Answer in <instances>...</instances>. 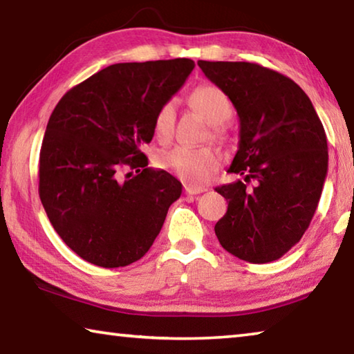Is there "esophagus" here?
I'll list each match as a JSON object with an SVG mask.
<instances>
[{
	"label": "esophagus",
	"mask_w": 354,
	"mask_h": 354,
	"mask_svg": "<svg viewBox=\"0 0 354 354\" xmlns=\"http://www.w3.org/2000/svg\"><path fill=\"white\" fill-rule=\"evenodd\" d=\"M205 190H206L205 187H196V185H190V184L184 185V192L187 195H198V194H203Z\"/></svg>",
	"instance_id": "1"
}]
</instances>
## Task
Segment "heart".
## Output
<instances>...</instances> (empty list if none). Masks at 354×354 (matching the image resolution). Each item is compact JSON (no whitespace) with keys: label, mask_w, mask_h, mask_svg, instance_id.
<instances>
[{"label":"heart","mask_w":354,"mask_h":354,"mask_svg":"<svg viewBox=\"0 0 354 354\" xmlns=\"http://www.w3.org/2000/svg\"><path fill=\"white\" fill-rule=\"evenodd\" d=\"M192 103L209 123H225L232 113L230 98L215 86H200L192 92ZM176 117L175 101H167L159 107L154 117V134L159 140H169L173 134ZM158 167L171 171L190 185H201L218 170L221 154L212 147L187 148L173 147L164 149L156 158Z\"/></svg>","instance_id":"obj_1"}]
</instances>
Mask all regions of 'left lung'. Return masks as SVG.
<instances>
[{
	"label": "left lung",
	"mask_w": 354,
	"mask_h": 354,
	"mask_svg": "<svg viewBox=\"0 0 354 354\" xmlns=\"http://www.w3.org/2000/svg\"><path fill=\"white\" fill-rule=\"evenodd\" d=\"M198 65L231 100L241 122L227 171L243 181L215 187L227 200L215 236L239 259L277 261L299 242L319 206L328 173L325 129L290 77L251 62ZM250 178L257 181L253 191L244 184Z\"/></svg>",
	"instance_id": "left-lung-1"
}]
</instances>
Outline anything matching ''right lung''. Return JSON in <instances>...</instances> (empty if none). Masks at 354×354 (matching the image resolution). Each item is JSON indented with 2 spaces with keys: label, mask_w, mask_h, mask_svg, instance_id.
Instances as JSON below:
<instances>
[{
  "label": "right lung",
  "mask_w": 354,
  "mask_h": 354,
  "mask_svg": "<svg viewBox=\"0 0 354 354\" xmlns=\"http://www.w3.org/2000/svg\"><path fill=\"white\" fill-rule=\"evenodd\" d=\"M195 67L192 59L113 64L64 95L40 149L39 195L53 227L84 261L129 266L147 253L183 185L149 169L154 117ZM124 168L138 173L122 181ZM131 175V173H128Z\"/></svg>",
  "instance_id": "right-lung-1"
}]
</instances>
